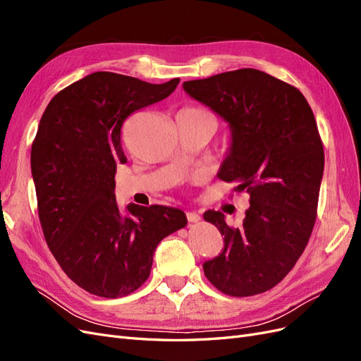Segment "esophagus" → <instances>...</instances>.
I'll return each instance as SVG.
<instances>
[{"label":"esophagus","instance_id":"obj_1","mask_svg":"<svg viewBox=\"0 0 361 361\" xmlns=\"http://www.w3.org/2000/svg\"><path fill=\"white\" fill-rule=\"evenodd\" d=\"M187 218H188L190 223H199L200 221V215L197 212H188Z\"/></svg>","mask_w":361,"mask_h":361}]
</instances>
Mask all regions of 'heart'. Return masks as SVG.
<instances>
[{
	"mask_svg": "<svg viewBox=\"0 0 361 361\" xmlns=\"http://www.w3.org/2000/svg\"><path fill=\"white\" fill-rule=\"evenodd\" d=\"M185 110H188V111H192V113H197V114H207V116H211L209 113L207 111H204L203 108H199V106H192V108H185Z\"/></svg>",
	"mask_w": 361,
	"mask_h": 361,
	"instance_id": "heart-1",
	"label": "heart"
}]
</instances>
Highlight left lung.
I'll list each match as a JSON object with an SVG mask.
<instances>
[{"mask_svg":"<svg viewBox=\"0 0 361 361\" xmlns=\"http://www.w3.org/2000/svg\"><path fill=\"white\" fill-rule=\"evenodd\" d=\"M183 90L231 125L218 178L250 195L239 227L220 211L203 214L224 236L204 276L231 297L267 292L297 264L318 214L324 146L312 108L297 87L257 69L185 81Z\"/></svg>","mask_w":361,"mask_h":361,"instance_id":"8db88e82","label":"left lung"}]
</instances>
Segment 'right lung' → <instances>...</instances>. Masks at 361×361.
<instances>
[{"label": "right lung", "mask_w": 361, "mask_h": 361, "mask_svg": "<svg viewBox=\"0 0 361 361\" xmlns=\"http://www.w3.org/2000/svg\"><path fill=\"white\" fill-rule=\"evenodd\" d=\"M179 78L150 84L94 72L59 92L31 146L37 212L51 253L84 290L120 298L149 279L164 238L187 226L178 207L117 204L116 170L126 157L125 120L170 96Z\"/></svg>", "instance_id": "add662e5"}]
</instances>
